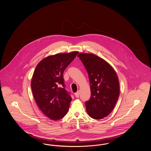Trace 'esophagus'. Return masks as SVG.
Segmentation results:
<instances>
[{
  "instance_id": "obj_1",
  "label": "esophagus",
  "mask_w": 151,
  "mask_h": 151,
  "mask_svg": "<svg viewBox=\"0 0 151 151\" xmlns=\"http://www.w3.org/2000/svg\"><path fill=\"white\" fill-rule=\"evenodd\" d=\"M75 97H77V98H79V92H76V93H75Z\"/></svg>"
}]
</instances>
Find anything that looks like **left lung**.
I'll return each mask as SVG.
<instances>
[{
  "label": "left lung",
  "mask_w": 151,
  "mask_h": 151,
  "mask_svg": "<svg viewBox=\"0 0 151 151\" xmlns=\"http://www.w3.org/2000/svg\"><path fill=\"white\" fill-rule=\"evenodd\" d=\"M85 66L91 84V97L86 102V111L95 119L108 116L113 110L119 96V80L114 68L93 54L78 55Z\"/></svg>",
  "instance_id": "obj_1"
}]
</instances>
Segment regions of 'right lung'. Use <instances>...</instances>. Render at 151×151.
I'll list each match as a JSON object with an SVG mask.
<instances>
[{"instance_id": "1", "label": "right lung", "mask_w": 151, "mask_h": 151, "mask_svg": "<svg viewBox=\"0 0 151 151\" xmlns=\"http://www.w3.org/2000/svg\"><path fill=\"white\" fill-rule=\"evenodd\" d=\"M78 53L50 55L36 66L31 81L32 92L39 109L51 120L62 119L68 111L72 98L65 89L63 73Z\"/></svg>"}]
</instances>
